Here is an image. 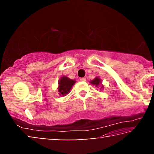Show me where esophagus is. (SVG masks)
<instances>
[{"label":"esophagus","mask_w":154,"mask_h":154,"mask_svg":"<svg viewBox=\"0 0 154 154\" xmlns=\"http://www.w3.org/2000/svg\"><path fill=\"white\" fill-rule=\"evenodd\" d=\"M80 80L82 81V82H85V81H86V78H85V77H82V78H80Z\"/></svg>","instance_id":"1"}]
</instances>
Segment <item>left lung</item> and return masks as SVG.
<instances>
[{
	"instance_id": "8db88e82",
	"label": "left lung",
	"mask_w": 154,
	"mask_h": 154,
	"mask_svg": "<svg viewBox=\"0 0 154 154\" xmlns=\"http://www.w3.org/2000/svg\"><path fill=\"white\" fill-rule=\"evenodd\" d=\"M101 83H102V81H101L100 78H98V77H96L94 79L90 81L91 84L94 85H96V87L98 86V85L100 84H101ZM102 87L103 88V85H102Z\"/></svg>"
}]
</instances>
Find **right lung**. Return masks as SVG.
Masks as SVG:
<instances>
[{"label": "right lung", "instance_id": "1", "mask_svg": "<svg viewBox=\"0 0 154 154\" xmlns=\"http://www.w3.org/2000/svg\"><path fill=\"white\" fill-rule=\"evenodd\" d=\"M75 83V81L69 79L66 76L62 77L58 82V94L60 96H66Z\"/></svg>", "mask_w": 154, "mask_h": 154}]
</instances>
